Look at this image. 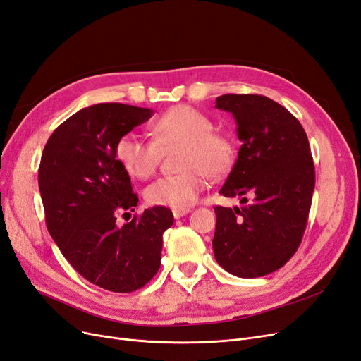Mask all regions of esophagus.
<instances>
[{
  "label": "esophagus",
  "instance_id": "esophagus-1",
  "mask_svg": "<svg viewBox=\"0 0 361 361\" xmlns=\"http://www.w3.org/2000/svg\"><path fill=\"white\" fill-rule=\"evenodd\" d=\"M191 209H173V216H175V219L182 218L186 213H190Z\"/></svg>",
  "mask_w": 361,
  "mask_h": 361
}]
</instances>
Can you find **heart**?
I'll list each match as a JSON object with an SVG mask.
<instances>
[{
    "mask_svg": "<svg viewBox=\"0 0 361 361\" xmlns=\"http://www.w3.org/2000/svg\"><path fill=\"white\" fill-rule=\"evenodd\" d=\"M213 128L207 114L190 105L173 106L152 123L154 140L126 133L115 143V157L128 175L148 179L161 151L180 147L178 167L182 171L152 182L145 198L152 206L186 209L204 191L207 175L214 179L226 175L235 160L233 137Z\"/></svg>",
    "mask_w": 361,
    "mask_h": 361,
    "instance_id": "b5f03b06",
    "label": "heart"
}]
</instances>
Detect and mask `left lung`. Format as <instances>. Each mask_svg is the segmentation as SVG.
Masks as SVG:
<instances>
[{"instance_id": "8db88e82", "label": "left lung", "mask_w": 361, "mask_h": 361, "mask_svg": "<svg viewBox=\"0 0 361 361\" xmlns=\"http://www.w3.org/2000/svg\"><path fill=\"white\" fill-rule=\"evenodd\" d=\"M216 108L231 112L243 142L219 194L250 195L249 205L216 206V262L241 279L280 269L304 237L315 170L304 127L280 104L261 94H224Z\"/></svg>"}]
</instances>
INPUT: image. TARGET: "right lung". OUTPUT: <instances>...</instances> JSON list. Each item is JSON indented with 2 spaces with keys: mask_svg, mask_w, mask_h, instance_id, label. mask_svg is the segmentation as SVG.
Masks as SVG:
<instances>
[{
  "mask_svg": "<svg viewBox=\"0 0 361 361\" xmlns=\"http://www.w3.org/2000/svg\"><path fill=\"white\" fill-rule=\"evenodd\" d=\"M152 109L97 104L80 109L49 137L38 169L47 229L66 261L102 289L128 293L160 269L170 209H147L130 222L137 194L115 157V143L151 118Z\"/></svg>",
  "mask_w": 361,
  "mask_h": 361,
  "instance_id": "1",
  "label": "right lung"
}]
</instances>
